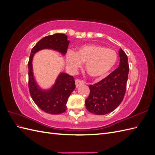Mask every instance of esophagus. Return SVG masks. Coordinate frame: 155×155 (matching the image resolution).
Here are the masks:
<instances>
[{"label": "esophagus", "instance_id": "obj_1", "mask_svg": "<svg viewBox=\"0 0 155 155\" xmlns=\"http://www.w3.org/2000/svg\"><path fill=\"white\" fill-rule=\"evenodd\" d=\"M75 82H76V87H78L79 85H83V84L84 83V81L82 80H80V79H76Z\"/></svg>", "mask_w": 155, "mask_h": 155}]
</instances>
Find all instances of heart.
I'll return each instance as SVG.
<instances>
[{
  "label": "heart",
  "instance_id": "b5f03b06",
  "mask_svg": "<svg viewBox=\"0 0 155 155\" xmlns=\"http://www.w3.org/2000/svg\"><path fill=\"white\" fill-rule=\"evenodd\" d=\"M118 60V55L113 50L104 46L89 45L79 48L76 53L69 51L67 55L68 67L76 70L85 63V70L92 78L105 76L114 67Z\"/></svg>",
  "mask_w": 155,
  "mask_h": 155
}]
</instances>
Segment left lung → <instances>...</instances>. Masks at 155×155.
Here are the masks:
<instances>
[{
	"mask_svg": "<svg viewBox=\"0 0 155 155\" xmlns=\"http://www.w3.org/2000/svg\"><path fill=\"white\" fill-rule=\"evenodd\" d=\"M119 67L109 76L89 85L90 94L85 100L88 111L104 115L113 111L123 101L129 74L128 58L124 50H119Z\"/></svg>",
	"mask_w": 155,
	"mask_h": 155,
	"instance_id": "obj_1",
	"label": "left lung"
}]
</instances>
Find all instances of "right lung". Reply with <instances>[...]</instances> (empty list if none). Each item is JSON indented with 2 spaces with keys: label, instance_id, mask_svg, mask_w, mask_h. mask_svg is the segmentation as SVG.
Instances as JSON below:
<instances>
[{
  "label": "right lung",
  "instance_id": "right-lung-1",
  "mask_svg": "<svg viewBox=\"0 0 155 155\" xmlns=\"http://www.w3.org/2000/svg\"><path fill=\"white\" fill-rule=\"evenodd\" d=\"M69 43L66 35L55 34L43 37L31 51L28 63L29 91L35 104L46 113L59 114L66 111L68 98L76 88L74 78L66 73H61L51 88L42 90L36 84L33 74L32 59L34 54L42 49H52L64 55Z\"/></svg>",
  "mask_w": 155,
  "mask_h": 155
}]
</instances>
